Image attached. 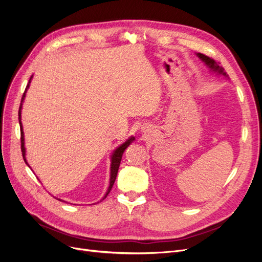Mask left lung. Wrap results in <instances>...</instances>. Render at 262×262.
I'll use <instances>...</instances> for the list:
<instances>
[{
  "instance_id": "1",
  "label": "left lung",
  "mask_w": 262,
  "mask_h": 262,
  "mask_svg": "<svg viewBox=\"0 0 262 262\" xmlns=\"http://www.w3.org/2000/svg\"><path fill=\"white\" fill-rule=\"evenodd\" d=\"M198 55H199V58H200L201 60H203L205 63H207V64H208L211 69H213L214 71H217V72H220V73H223V74H225V73L223 72V69L220 68L219 66H216L215 61H214L213 59H211L210 57H208V55L202 54V53H199Z\"/></svg>"
}]
</instances>
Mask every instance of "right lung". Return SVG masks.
Wrapping results in <instances>:
<instances>
[{
    "instance_id": "add662e5",
    "label": "right lung",
    "mask_w": 262,
    "mask_h": 262,
    "mask_svg": "<svg viewBox=\"0 0 262 262\" xmlns=\"http://www.w3.org/2000/svg\"><path fill=\"white\" fill-rule=\"evenodd\" d=\"M31 77H33V76H31ZM31 77L29 78V82H28V84H27V86H26V90L28 89L29 83H30V81H31ZM25 92H26V91H25ZM24 97H25V93L23 94L21 102H23V100H24ZM21 102H20L19 110H18V120H19V125H20V148H21V154H23L24 161H25V163L27 164L26 158H25V147H24V132H23L21 122H20ZM133 140H134V139L131 138L130 140L126 141L125 143H123L121 146H119V147L115 150V153H114V155H113V157H112V169H110V170H112V172H110V185H109V188H108V190H107V193H106L105 198L108 195V193L110 192V190H112V188H113V186H114V184H115V180H116V178H117L118 169H119V166H120V162H121V158H122V154H123V152H124V149L130 145V143H131V142H132ZM27 165H28V164H27ZM105 198H104V199H105ZM60 201H61V200H60Z\"/></svg>"
}]
</instances>
